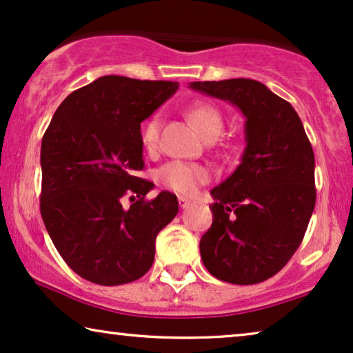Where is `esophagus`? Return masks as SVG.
I'll return each instance as SVG.
<instances>
[{"instance_id": "1", "label": "esophagus", "mask_w": 353, "mask_h": 353, "mask_svg": "<svg viewBox=\"0 0 353 353\" xmlns=\"http://www.w3.org/2000/svg\"><path fill=\"white\" fill-rule=\"evenodd\" d=\"M177 201H179V206H181L182 210L189 208V206H190V200H187L185 196H179V199H177Z\"/></svg>"}]
</instances>
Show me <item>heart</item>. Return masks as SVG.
<instances>
[{
    "instance_id": "heart-1",
    "label": "heart",
    "mask_w": 353,
    "mask_h": 353,
    "mask_svg": "<svg viewBox=\"0 0 353 353\" xmlns=\"http://www.w3.org/2000/svg\"><path fill=\"white\" fill-rule=\"evenodd\" d=\"M187 116L205 139L218 137L223 130V112L208 103H196L190 106ZM159 130H161V117L159 114H153L142 128V143L148 152L157 150ZM158 181L169 190L182 195H192L199 190V187L210 181V171L208 168L196 163L169 161L158 169Z\"/></svg>"
}]
</instances>
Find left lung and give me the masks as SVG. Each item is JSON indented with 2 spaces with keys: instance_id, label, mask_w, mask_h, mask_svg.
I'll use <instances>...</instances> for the list:
<instances>
[{
  "instance_id": "obj_1",
  "label": "left lung",
  "mask_w": 353,
  "mask_h": 353,
  "mask_svg": "<svg viewBox=\"0 0 353 353\" xmlns=\"http://www.w3.org/2000/svg\"><path fill=\"white\" fill-rule=\"evenodd\" d=\"M190 88L232 103L245 116L242 161L211 190L213 224L200 241L201 260L224 283H263L288 265L312 218V143L292 105L261 82L229 79Z\"/></svg>"
}]
</instances>
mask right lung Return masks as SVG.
I'll list each match as a JSON object with an SVG mask.
<instances>
[{"instance_id":"1","label":"right lung","mask_w":353,"mask_h":353,"mask_svg":"<svg viewBox=\"0 0 353 353\" xmlns=\"http://www.w3.org/2000/svg\"><path fill=\"white\" fill-rule=\"evenodd\" d=\"M177 87L103 75L61 103L43 135L41 218L63 260L90 283L142 278L153 265L158 232L179 211L171 192L145 199L154 184L137 176L145 166L140 122ZM125 194L129 209L121 206Z\"/></svg>"}]
</instances>
